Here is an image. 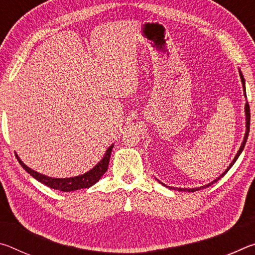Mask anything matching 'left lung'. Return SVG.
Masks as SVG:
<instances>
[{
  "label": "left lung",
  "instance_id": "8db88e82",
  "mask_svg": "<svg viewBox=\"0 0 255 255\" xmlns=\"http://www.w3.org/2000/svg\"><path fill=\"white\" fill-rule=\"evenodd\" d=\"M241 80H242V83H243V88H244V94H245V81H244V77H243V75H242V73H241ZM245 96H247V94H245ZM245 114H247V133H245V137H244V140H243V143H242V146H241V148H240V150H239V153L236 154V156H235V158L233 159V162L231 163V165H230V167H227V170L224 172V173L219 176V178H217L216 179L215 181H213V182L211 183H209V184H207V185H205V187H200V188H196V189H181V188H178V190L179 191H189V192H195V191H198V190H201V189H205V188H207V187H209L210 184H214L216 181H218L219 179L221 178H223L224 175H225L227 172H228V170L231 169V167L234 165V163L236 162V159L239 158V156H240V154L242 153V150H243V148H244V146H245V143H247V139H248V136H249V131H250V117H251V115H250V106H249V103L247 102V106H245ZM163 184V183H162ZM165 185V184H164ZM170 188V187H169ZM172 189V188H171Z\"/></svg>",
  "mask_w": 255,
  "mask_h": 255
}]
</instances>
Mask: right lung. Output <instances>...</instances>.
I'll return each instance as SVG.
<instances>
[{
    "instance_id": "1",
    "label": "right lung",
    "mask_w": 255,
    "mask_h": 255,
    "mask_svg": "<svg viewBox=\"0 0 255 255\" xmlns=\"http://www.w3.org/2000/svg\"><path fill=\"white\" fill-rule=\"evenodd\" d=\"M112 147H114V146H110V147L108 148L105 157L102 158V161L100 163H98V165L94 166L91 171L86 172V173L83 175L75 176V178H67V179H54V178H49V176H46L44 174L38 173V172L31 170L30 167L25 165V164L18 157V155H15V156L18 158L20 165L22 166L30 175H32L34 179L39 181V182L46 184L47 187H49L51 189L59 190V191H64V192H70V191H74V190L90 188L91 185L97 183L98 181L100 180L101 176L105 174L106 171L108 170V166H109Z\"/></svg>"
}]
</instances>
